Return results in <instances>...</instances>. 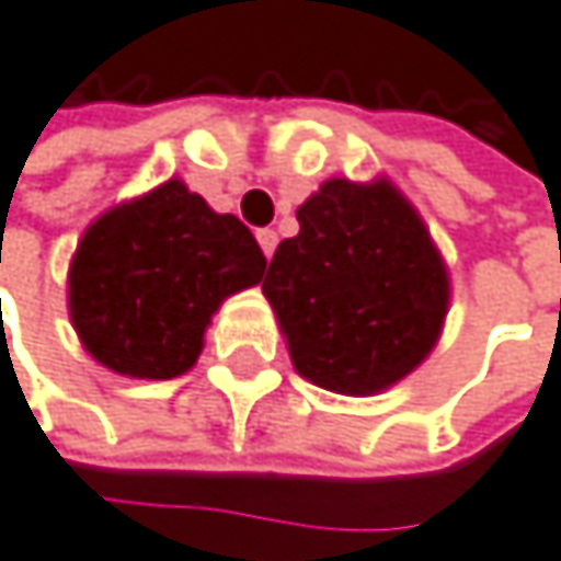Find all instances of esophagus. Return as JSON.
<instances>
[{
    "label": "esophagus",
    "mask_w": 561,
    "mask_h": 561,
    "mask_svg": "<svg viewBox=\"0 0 561 561\" xmlns=\"http://www.w3.org/2000/svg\"><path fill=\"white\" fill-rule=\"evenodd\" d=\"M257 243H261V250H264V257L271 261L274 257V250H277V233L267 227V230H257Z\"/></svg>",
    "instance_id": "esophagus-1"
}]
</instances>
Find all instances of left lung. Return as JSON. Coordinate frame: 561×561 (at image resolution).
Returning <instances> with one entry per match:
<instances>
[{
	"mask_svg": "<svg viewBox=\"0 0 561 561\" xmlns=\"http://www.w3.org/2000/svg\"><path fill=\"white\" fill-rule=\"evenodd\" d=\"M297 224L261 284L297 375L351 398L388 391L442 337L451 280L438 243L388 176L324 180Z\"/></svg>",
	"mask_w": 561,
	"mask_h": 561,
	"instance_id": "obj_1",
	"label": "left lung"
}]
</instances>
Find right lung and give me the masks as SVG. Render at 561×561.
Masks as SVG:
<instances>
[{
	"instance_id": "add662e5",
	"label": "right lung",
	"mask_w": 561,
	"mask_h": 561,
	"mask_svg": "<svg viewBox=\"0 0 561 561\" xmlns=\"http://www.w3.org/2000/svg\"><path fill=\"white\" fill-rule=\"evenodd\" d=\"M264 267L254 233L173 176L110 207L79 237L69 321L103 368L167 381L197 364L220 304L261 284Z\"/></svg>"
}]
</instances>
